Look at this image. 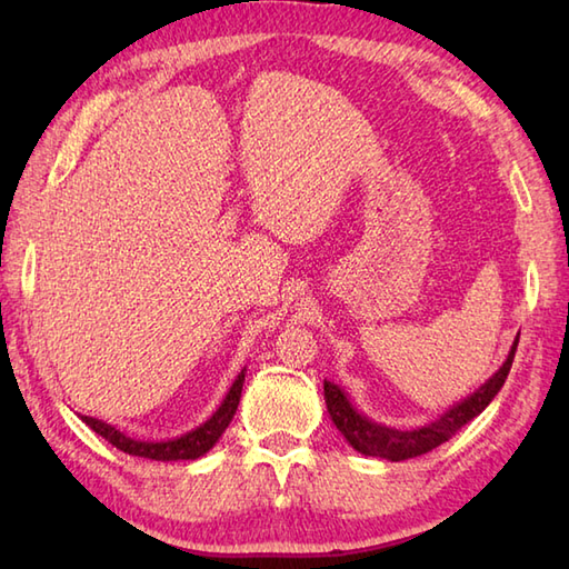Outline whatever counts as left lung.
Segmentation results:
<instances>
[{
	"instance_id": "8db88e82",
	"label": "left lung",
	"mask_w": 569,
	"mask_h": 569,
	"mask_svg": "<svg viewBox=\"0 0 569 569\" xmlns=\"http://www.w3.org/2000/svg\"><path fill=\"white\" fill-rule=\"evenodd\" d=\"M516 347L518 335L511 345L509 357H506V361L491 379L481 383L475 393H469L452 408H447L440 418H435L428 426H420L413 430H398L381 426V422H373L365 413H359L352 401L347 398V393L332 381H325V403H328V413L337 430L345 435V440L352 445L357 452L367 457L389 459V462H403V459L426 455L438 445L450 440L459 428L467 426L471 418H477L481 410L493 401V396L501 391L506 377H509Z\"/></svg>"
}]
</instances>
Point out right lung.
Segmentation results:
<instances>
[{
    "label": "right lung",
    "instance_id": "obj_1",
    "mask_svg": "<svg viewBox=\"0 0 569 569\" xmlns=\"http://www.w3.org/2000/svg\"><path fill=\"white\" fill-rule=\"evenodd\" d=\"M244 373L247 369H241L237 373L234 383L229 386V391L224 396V401L220 403V408L214 410V413L202 422V426L192 428L190 432L180 435V438L173 440H161V442H151V440H134L124 435L122 430H117L114 426L98 418H90V416H82V420L88 422V426L102 435L107 442H112L117 450H122L127 455H134V457H143V459H156V462H178V459H198L204 452H210L214 442L222 438V432L227 430L229 422H232L234 413H237V406H239V398H241V386H244Z\"/></svg>",
    "mask_w": 569,
    "mask_h": 569
}]
</instances>
